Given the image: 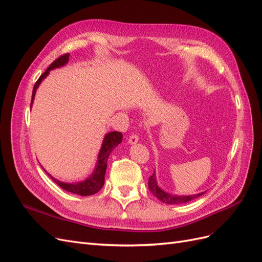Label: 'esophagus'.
Segmentation results:
<instances>
[{"label": "esophagus", "mask_w": 262, "mask_h": 262, "mask_svg": "<svg viewBox=\"0 0 262 262\" xmlns=\"http://www.w3.org/2000/svg\"><path fill=\"white\" fill-rule=\"evenodd\" d=\"M138 141H139V136H138V134H131L129 140H128V142H129L130 144H136V143H138Z\"/></svg>", "instance_id": "34e87169"}]
</instances>
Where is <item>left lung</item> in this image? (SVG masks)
Returning <instances> with one entry per match:
<instances>
[{
	"label": "left lung",
	"instance_id": "left-lung-1",
	"mask_svg": "<svg viewBox=\"0 0 262 262\" xmlns=\"http://www.w3.org/2000/svg\"><path fill=\"white\" fill-rule=\"evenodd\" d=\"M148 189L149 191L152 192L158 200L167 203V204H180V203H186L188 201H191L199 198L202 195L204 192L193 194V195H175V194H169L167 192H165L164 190H162L160 187L157 186L156 182V176L155 172L152 176L148 178Z\"/></svg>",
	"mask_w": 262,
	"mask_h": 262
}]
</instances>
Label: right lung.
<instances>
[{"label": "right lung", "mask_w": 262, "mask_h": 262, "mask_svg": "<svg viewBox=\"0 0 262 262\" xmlns=\"http://www.w3.org/2000/svg\"><path fill=\"white\" fill-rule=\"evenodd\" d=\"M69 55H70V53H66V54L61 55V57H59L57 60H54L49 66V68L46 70V72L43 74H41L40 77L38 78V81L36 82V84L34 86L33 95H31V104H33V101H34L35 94H36V91L38 89L39 84H40L43 78L49 74L51 70L66 66L69 61ZM30 107H31V105H30ZM121 142H122V133L121 132L114 131V132H109L108 134H106L104 142H102L101 148L99 150L96 168L94 169L93 173L89 178L82 182H76V184H67V182H61L55 178H53L52 176L49 175L48 172L47 173H48L50 178L55 182V184L59 185L62 189H64L66 191H69L71 193L83 195V196L97 193L105 184V173H106V168H107L108 157H109L110 153H112V150L116 146L120 144Z\"/></svg>", "instance_id": "obj_1"}]
</instances>
